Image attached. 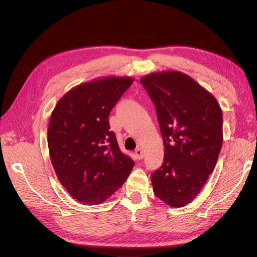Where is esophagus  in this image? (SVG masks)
<instances>
[{
  "mask_svg": "<svg viewBox=\"0 0 257 257\" xmlns=\"http://www.w3.org/2000/svg\"><path fill=\"white\" fill-rule=\"evenodd\" d=\"M135 155L138 160L144 159V150L142 149V148H137V149L135 150Z\"/></svg>",
  "mask_w": 257,
  "mask_h": 257,
  "instance_id": "1",
  "label": "esophagus"
}]
</instances>
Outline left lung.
<instances>
[{"instance_id": "8db88e82", "label": "left lung", "mask_w": 257, "mask_h": 257, "mask_svg": "<svg viewBox=\"0 0 257 257\" xmlns=\"http://www.w3.org/2000/svg\"><path fill=\"white\" fill-rule=\"evenodd\" d=\"M157 110L164 162L151 176L155 196L180 208L195 198L213 172L223 144V114L215 97L178 71L141 78Z\"/></svg>"}]
</instances>
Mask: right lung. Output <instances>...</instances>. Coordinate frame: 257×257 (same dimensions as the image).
<instances>
[{
  "label": "right lung",
  "mask_w": 257,
  "mask_h": 257,
  "mask_svg": "<svg viewBox=\"0 0 257 257\" xmlns=\"http://www.w3.org/2000/svg\"><path fill=\"white\" fill-rule=\"evenodd\" d=\"M134 79L104 77L81 83L51 113L48 148L54 172L73 198L98 205L125 182L134 161L121 152L108 116Z\"/></svg>",
  "instance_id": "add662e5"
}]
</instances>
